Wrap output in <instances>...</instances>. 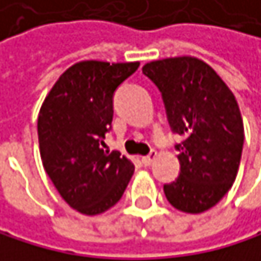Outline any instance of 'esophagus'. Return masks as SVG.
<instances>
[{"label": "esophagus", "instance_id": "1", "mask_svg": "<svg viewBox=\"0 0 261 261\" xmlns=\"http://www.w3.org/2000/svg\"><path fill=\"white\" fill-rule=\"evenodd\" d=\"M155 157H157V152L152 149L148 155H145V157H141V162H143V165L145 166H149L154 160H155Z\"/></svg>", "mask_w": 261, "mask_h": 261}]
</instances>
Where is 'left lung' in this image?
Returning a JSON list of instances; mask_svg holds the SVG:
<instances>
[{"label":"left lung","instance_id":"8db88e82","mask_svg":"<svg viewBox=\"0 0 261 261\" xmlns=\"http://www.w3.org/2000/svg\"><path fill=\"white\" fill-rule=\"evenodd\" d=\"M173 134L184 137L176 149L179 177L165 184L168 202L185 213L216 205L235 182L243 152L244 129L235 96L212 67L194 57L146 63Z\"/></svg>","mask_w":261,"mask_h":261}]
</instances>
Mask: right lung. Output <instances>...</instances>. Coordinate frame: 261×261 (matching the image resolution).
<instances>
[{"label": "right lung", "mask_w": 261, "mask_h": 261, "mask_svg": "<svg viewBox=\"0 0 261 261\" xmlns=\"http://www.w3.org/2000/svg\"><path fill=\"white\" fill-rule=\"evenodd\" d=\"M138 62H79L51 88L38 113V145L45 171L71 208L98 215L113 207L134 174L118 151H104L112 129L113 95Z\"/></svg>", "instance_id": "1"}]
</instances>
